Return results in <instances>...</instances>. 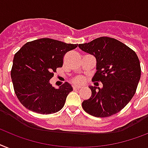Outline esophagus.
Masks as SVG:
<instances>
[{
  "mask_svg": "<svg viewBox=\"0 0 148 148\" xmlns=\"http://www.w3.org/2000/svg\"><path fill=\"white\" fill-rule=\"evenodd\" d=\"M80 89V86H74V90H78Z\"/></svg>",
  "mask_w": 148,
  "mask_h": 148,
  "instance_id": "1",
  "label": "esophagus"
}]
</instances>
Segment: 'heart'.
<instances>
[{"label":"heart","mask_w":148,"mask_h":148,"mask_svg":"<svg viewBox=\"0 0 148 148\" xmlns=\"http://www.w3.org/2000/svg\"><path fill=\"white\" fill-rule=\"evenodd\" d=\"M86 81L85 80V78L84 77H77L76 78H74V80H73V82H74V84H77V85H81V84H84Z\"/></svg>","instance_id":"1"}]
</instances>
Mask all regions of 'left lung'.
<instances>
[{
	"label": "left lung",
	"instance_id": "left-lung-1",
	"mask_svg": "<svg viewBox=\"0 0 148 148\" xmlns=\"http://www.w3.org/2000/svg\"><path fill=\"white\" fill-rule=\"evenodd\" d=\"M78 47L94 56L97 71L93 80L103 84L101 88L89 86L92 94L82 103L84 110L100 118L119 112L132 99L140 80V62L136 53L124 43L107 36Z\"/></svg>",
	"mask_w": 148,
	"mask_h": 148
}]
</instances>
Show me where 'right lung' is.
<instances>
[{
  "label": "right lung",
  "mask_w": 148,
  "mask_h": 148,
  "mask_svg": "<svg viewBox=\"0 0 148 148\" xmlns=\"http://www.w3.org/2000/svg\"><path fill=\"white\" fill-rule=\"evenodd\" d=\"M77 45L42 38L26 42L15 54L11 79L16 95L23 106L45 115L63 108L73 87L66 82L55 89L49 81L57 68L63 65L64 55Z\"/></svg>",
  "instance_id": "obj_1"
}]
</instances>
